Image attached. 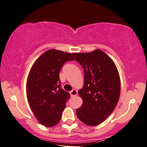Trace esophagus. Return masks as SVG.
Here are the masks:
<instances>
[{"mask_svg": "<svg viewBox=\"0 0 147 147\" xmlns=\"http://www.w3.org/2000/svg\"><path fill=\"white\" fill-rule=\"evenodd\" d=\"M70 95L72 96V97H74V96H76L77 95V91L76 90H72V91L70 92Z\"/></svg>", "mask_w": 147, "mask_h": 147, "instance_id": "34e87169", "label": "esophagus"}]
</instances>
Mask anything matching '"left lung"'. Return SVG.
Segmentation results:
<instances>
[{"label":"left lung","instance_id":"left-lung-1","mask_svg":"<svg viewBox=\"0 0 147 147\" xmlns=\"http://www.w3.org/2000/svg\"><path fill=\"white\" fill-rule=\"evenodd\" d=\"M72 55L85 74L84 84L78 92L83 104L76 111L77 116L87 125H98L113 113L119 99L121 81L117 68L99 49Z\"/></svg>","mask_w":147,"mask_h":147}]
</instances>
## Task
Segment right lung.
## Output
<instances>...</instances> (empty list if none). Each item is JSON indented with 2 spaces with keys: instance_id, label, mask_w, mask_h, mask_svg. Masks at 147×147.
<instances>
[{
  "instance_id": "obj_1",
  "label": "right lung",
  "mask_w": 147,
  "mask_h": 147,
  "mask_svg": "<svg viewBox=\"0 0 147 147\" xmlns=\"http://www.w3.org/2000/svg\"><path fill=\"white\" fill-rule=\"evenodd\" d=\"M75 60L72 54L51 49L33 64L26 81V96L33 114L47 127L60 122L69 93L61 89L59 73L63 64Z\"/></svg>"
}]
</instances>
